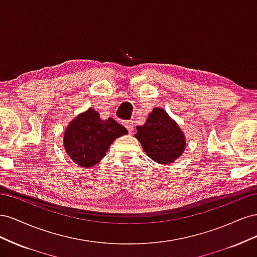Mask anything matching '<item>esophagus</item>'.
I'll return each instance as SVG.
<instances>
[{"mask_svg":"<svg viewBox=\"0 0 257 257\" xmlns=\"http://www.w3.org/2000/svg\"><path fill=\"white\" fill-rule=\"evenodd\" d=\"M125 127L127 128L130 133H132V132H133V130H134V122L133 121L125 122Z\"/></svg>","mask_w":257,"mask_h":257,"instance_id":"34e87169","label":"esophagus"}]
</instances>
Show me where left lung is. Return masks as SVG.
I'll use <instances>...</instances> for the list:
<instances>
[{
    "label": "left lung",
    "mask_w": 257,
    "mask_h": 257,
    "mask_svg": "<svg viewBox=\"0 0 257 257\" xmlns=\"http://www.w3.org/2000/svg\"><path fill=\"white\" fill-rule=\"evenodd\" d=\"M136 130L135 137L142 144L144 151L159 164H172L184 152V133L163 108H153L146 123Z\"/></svg>",
    "instance_id": "1"
}]
</instances>
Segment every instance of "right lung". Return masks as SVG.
I'll return each mask as SVG.
<instances>
[{
	"mask_svg": "<svg viewBox=\"0 0 257 257\" xmlns=\"http://www.w3.org/2000/svg\"><path fill=\"white\" fill-rule=\"evenodd\" d=\"M127 133V130L112 118L100 119L96 110L89 108L68 123L63 147L77 165L91 168L106 157V152L116 138Z\"/></svg>",
	"mask_w": 257,
	"mask_h": 257,
	"instance_id": "1",
	"label": "right lung"
}]
</instances>
